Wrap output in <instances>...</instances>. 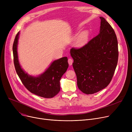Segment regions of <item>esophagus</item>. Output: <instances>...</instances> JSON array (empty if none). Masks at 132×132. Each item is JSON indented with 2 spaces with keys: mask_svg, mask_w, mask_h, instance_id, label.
<instances>
[{
  "mask_svg": "<svg viewBox=\"0 0 132 132\" xmlns=\"http://www.w3.org/2000/svg\"><path fill=\"white\" fill-rule=\"evenodd\" d=\"M68 64H69V65H72V64H73V59H71V58H69V59H68Z\"/></svg>",
  "mask_w": 132,
  "mask_h": 132,
  "instance_id": "obj_1",
  "label": "esophagus"
}]
</instances>
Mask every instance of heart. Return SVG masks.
<instances>
[{"instance_id":"b5f03b06","label":"heart","mask_w":132,"mask_h":132,"mask_svg":"<svg viewBox=\"0 0 132 132\" xmlns=\"http://www.w3.org/2000/svg\"><path fill=\"white\" fill-rule=\"evenodd\" d=\"M88 37V33L87 31L83 32L81 33L80 36L78 37L77 39V43L78 44H81L87 39Z\"/></svg>"}]
</instances>
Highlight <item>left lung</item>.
<instances>
[{
    "label": "left lung",
    "mask_w": 132,
    "mask_h": 132,
    "mask_svg": "<svg viewBox=\"0 0 132 132\" xmlns=\"http://www.w3.org/2000/svg\"><path fill=\"white\" fill-rule=\"evenodd\" d=\"M100 32L79 48L72 47L70 52L77 85L86 94L97 93L111 81L118 60V46L112 27L100 17Z\"/></svg>",
    "instance_id": "obj_1"
}]
</instances>
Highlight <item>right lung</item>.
I'll return each instance as SVG.
<instances>
[{
  "label": "right lung",
  "mask_w": 132,
  "mask_h": 132,
  "mask_svg": "<svg viewBox=\"0 0 132 132\" xmlns=\"http://www.w3.org/2000/svg\"><path fill=\"white\" fill-rule=\"evenodd\" d=\"M19 35V32L14 41L13 53L14 64L19 78L30 93L44 98L53 97L60 92V80L68 67L67 58L65 57L54 61L46 71L38 77L29 76L22 70L18 60L17 45Z\"/></svg>",
  "instance_id": "obj_1"
}]
</instances>
